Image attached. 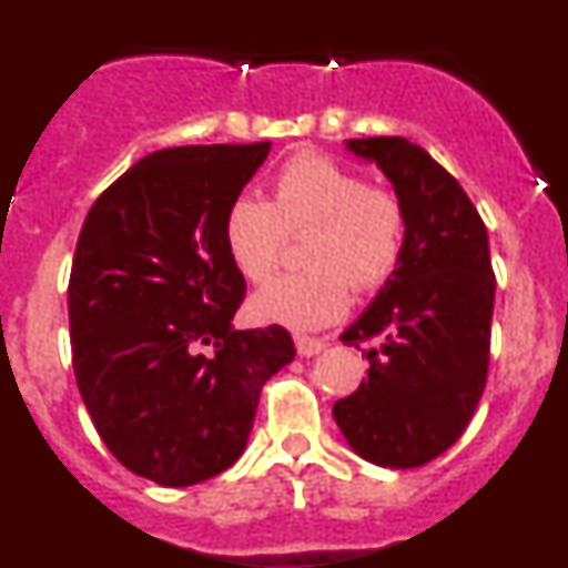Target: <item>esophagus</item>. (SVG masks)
Masks as SVG:
<instances>
[{"mask_svg":"<svg viewBox=\"0 0 568 568\" xmlns=\"http://www.w3.org/2000/svg\"><path fill=\"white\" fill-rule=\"evenodd\" d=\"M324 346H327V341H324V338H310V335H298V338H295V349H298L301 358L318 355Z\"/></svg>","mask_w":568,"mask_h":568,"instance_id":"obj_1","label":"esophagus"}]
</instances>
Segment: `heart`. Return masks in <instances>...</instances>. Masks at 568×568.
I'll return each instance as SVG.
<instances>
[{
	"label": "heart",
	"instance_id": "1",
	"mask_svg": "<svg viewBox=\"0 0 568 568\" xmlns=\"http://www.w3.org/2000/svg\"><path fill=\"white\" fill-rule=\"evenodd\" d=\"M290 233H307L310 267L264 284L253 295V313L315 329L346 313L353 284L369 293L393 278L406 247V210L395 190L366 184L333 155L301 153L275 175L273 202L241 193L224 213L227 255L255 284L278 267Z\"/></svg>",
	"mask_w": 568,
	"mask_h": 568
}]
</instances>
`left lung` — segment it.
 <instances>
[{
    "instance_id": "obj_1",
    "label": "left lung",
    "mask_w": 568,
    "mask_h": 568,
    "mask_svg": "<svg viewBox=\"0 0 568 568\" xmlns=\"http://www.w3.org/2000/svg\"><path fill=\"white\" fill-rule=\"evenodd\" d=\"M346 150L393 182L406 210L398 270L341 341L378 338L369 369L333 415L353 453L413 469L446 453L475 415L489 369L495 273L478 210L433 155L400 135L349 139Z\"/></svg>"
}]
</instances>
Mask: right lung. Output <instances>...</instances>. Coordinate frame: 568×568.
<instances>
[{"instance_id": "1", "label": "right lung", "mask_w": 568, "mask_h": 568, "mask_svg": "<svg viewBox=\"0 0 568 568\" xmlns=\"http://www.w3.org/2000/svg\"><path fill=\"white\" fill-rule=\"evenodd\" d=\"M270 142L144 155L90 207L68 284L79 393L115 460L193 486L239 460L261 386L295 358L284 327L235 329L244 275L224 213Z\"/></svg>"}]
</instances>
